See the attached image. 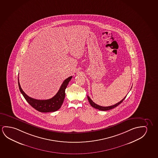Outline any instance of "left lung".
<instances>
[{"instance_id": "obj_1", "label": "left lung", "mask_w": 158, "mask_h": 158, "mask_svg": "<svg viewBox=\"0 0 158 158\" xmlns=\"http://www.w3.org/2000/svg\"><path fill=\"white\" fill-rule=\"evenodd\" d=\"M126 97H127V96H125L121 101L118 102V103H117V104H115V105H112V106H107V107L99 106V105L95 104L93 101H92V99L90 98L89 97L87 96V98L88 99V101H89L90 104V105H91L93 107L96 108V109H98V110H101V111H107V110H111V109H112V108H115V107L118 106L119 104H121V103L122 102L123 100L125 99Z\"/></svg>"}]
</instances>
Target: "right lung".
<instances>
[{
  "label": "right lung",
  "instance_id": "right-lung-1",
  "mask_svg": "<svg viewBox=\"0 0 158 158\" xmlns=\"http://www.w3.org/2000/svg\"><path fill=\"white\" fill-rule=\"evenodd\" d=\"M73 76H70L64 81L58 92L51 99L47 100H37L28 97L22 89L18 77L19 90L27 101L37 111L41 112H50L58 110L61 107L65 95V89Z\"/></svg>",
  "mask_w": 158,
  "mask_h": 158
}]
</instances>
